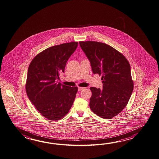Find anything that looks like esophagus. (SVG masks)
<instances>
[{
  "label": "esophagus",
  "instance_id": "obj_1",
  "mask_svg": "<svg viewBox=\"0 0 159 159\" xmlns=\"http://www.w3.org/2000/svg\"><path fill=\"white\" fill-rule=\"evenodd\" d=\"M84 89H85V88H82V87H78V91H82V90H84Z\"/></svg>",
  "mask_w": 159,
  "mask_h": 159
}]
</instances>
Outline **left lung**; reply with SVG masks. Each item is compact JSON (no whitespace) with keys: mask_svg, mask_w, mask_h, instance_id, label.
<instances>
[{"mask_svg":"<svg viewBox=\"0 0 159 159\" xmlns=\"http://www.w3.org/2000/svg\"><path fill=\"white\" fill-rule=\"evenodd\" d=\"M79 43L90 61L93 73L102 75L103 89L90 88V107L102 118H112L125 108L134 89L129 61L107 44L93 41Z\"/></svg>","mask_w":159,"mask_h":159,"instance_id":"obj_1","label":"left lung"}]
</instances>
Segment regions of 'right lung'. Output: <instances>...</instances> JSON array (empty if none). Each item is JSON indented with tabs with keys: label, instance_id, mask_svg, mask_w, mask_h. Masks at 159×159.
Instances as JSON below:
<instances>
[{
	"label": "right lung",
	"instance_id": "right-lung-1",
	"mask_svg": "<svg viewBox=\"0 0 159 159\" xmlns=\"http://www.w3.org/2000/svg\"><path fill=\"white\" fill-rule=\"evenodd\" d=\"M70 42L48 48L37 54L28 69L25 90L29 99L45 118L57 120L71 108L78 91L56 81L64 72L68 59L77 47Z\"/></svg>",
	"mask_w": 159,
	"mask_h": 159
}]
</instances>
